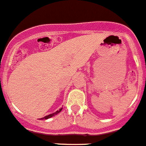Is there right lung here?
<instances>
[{
  "mask_svg": "<svg viewBox=\"0 0 146 146\" xmlns=\"http://www.w3.org/2000/svg\"><path fill=\"white\" fill-rule=\"evenodd\" d=\"M61 110H62V108H60V109H59V110H57V111L55 112V113H52V114L49 115H46V116H44V118H40V119H47V118H51V117L54 116V115H57L58 113H60V112L61 111Z\"/></svg>",
  "mask_w": 146,
  "mask_h": 146,
  "instance_id": "1",
  "label": "right lung"
}]
</instances>
